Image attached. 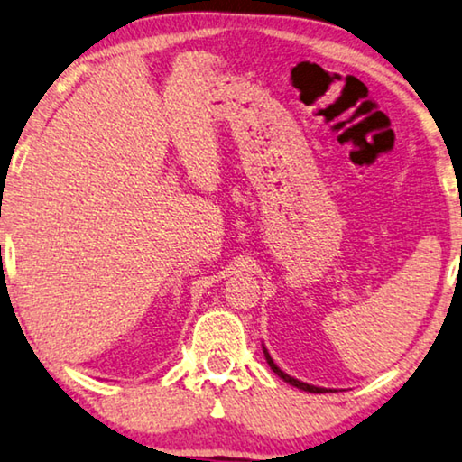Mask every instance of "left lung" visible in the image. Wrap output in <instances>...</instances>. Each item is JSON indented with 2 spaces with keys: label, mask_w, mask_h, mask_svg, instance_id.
I'll list each match as a JSON object with an SVG mask.
<instances>
[{
  "label": "left lung",
  "mask_w": 462,
  "mask_h": 462,
  "mask_svg": "<svg viewBox=\"0 0 462 462\" xmlns=\"http://www.w3.org/2000/svg\"><path fill=\"white\" fill-rule=\"evenodd\" d=\"M264 356H266V363H269V366H271V369H273V371H275V373H277V375H279L281 379H283V381H287V383H290V385H293V387H298V390L310 392V393H323V392H327V390H325V387H314V385H309V383H302V381H298V379H293V377H290V375H287V373H283V371H281V369H279V366H277L275 363H273L271 354H269V352H266V350H264Z\"/></svg>",
  "instance_id": "left-lung-1"
}]
</instances>
